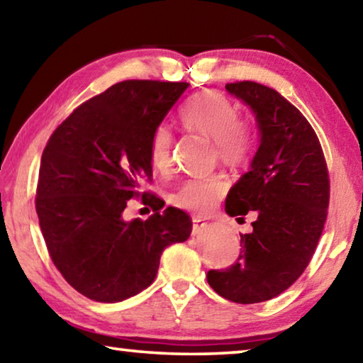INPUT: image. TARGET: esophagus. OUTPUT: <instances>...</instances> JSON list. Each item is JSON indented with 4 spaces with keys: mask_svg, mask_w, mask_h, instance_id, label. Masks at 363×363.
Wrapping results in <instances>:
<instances>
[{
    "mask_svg": "<svg viewBox=\"0 0 363 363\" xmlns=\"http://www.w3.org/2000/svg\"><path fill=\"white\" fill-rule=\"evenodd\" d=\"M206 220L205 219H201V218H199V216H194L192 218V233L194 235H196V233H200L201 230L205 229L206 227Z\"/></svg>",
    "mask_w": 363,
    "mask_h": 363,
    "instance_id": "1",
    "label": "esophagus"
}]
</instances>
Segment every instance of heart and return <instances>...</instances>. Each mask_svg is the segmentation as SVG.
Returning a JSON list of instances; mask_svg holds the SVG:
<instances>
[{"label": "heart", "instance_id": "b5f03b06", "mask_svg": "<svg viewBox=\"0 0 363 363\" xmlns=\"http://www.w3.org/2000/svg\"><path fill=\"white\" fill-rule=\"evenodd\" d=\"M181 123L189 131H196L211 138L218 155L224 163H243L253 149V133L247 123L237 120V110L224 94L206 91L195 96L181 110ZM173 134L168 126H158L152 134L149 157L152 167L164 171L171 162ZM229 184L220 174L190 177L184 181L171 196L173 203L182 210L196 214L210 213L225 195Z\"/></svg>", "mask_w": 363, "mask_h": 363}]
</instances>
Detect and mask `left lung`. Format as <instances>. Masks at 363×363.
Instances as JSON below:
<instances>
[{
  "label": "left lung",
  "instance_id": "8db88e82",
  "mask_svg": "<svg viewBox=\"0 0 363 363\" xmlns=\"http://www.w3.org/2000/svg\"><path fill=\"white\" fill-rule=\"evenodd\" d=\"M255 115L259 144L248 173L230 187L225 213L253 230L227 270H210L208 284L238 304L272 299L298 280L314 255L327 219L328 169L320 143L303 113L275 89L255 82L225 84Z\"/></svg>",
  "mask_w": 363,
  "mask_h": 363
}]
</instances>
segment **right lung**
Instances as JSON below:
<instances>
[{
    "label": "right lung",
    "instance_id": "1",
    "mask_svg": "<svg viewBox=\"0 0 363 363\" xmlns=\"http://www.w3.org/2000/svg\"><path fill=\"white\" fill-rule=\"evenodd\" d=\"M189 83L128 79L84 102L49 138L41 157L36 214L64 279L97 303H120L155 280L163 250L186 242L192 219L149 203L145 220L123 218L144 177L149 145Z\"/></svg>",
    "mask_w": 363,
    "mask_h": 363
}]
</instances>
